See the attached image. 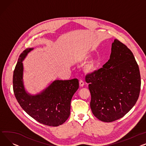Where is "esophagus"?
Returning <instances> with one entry per match:
<instances>
[{"mask_svg":"<svg viewBox=\"0 0 146 146\" xmlns=\"http://www.w3.org/2000/svg\"><path fill=\"white\" fill-rule=\"evenodd\" d=\"M84 85V82H83V80H80L79 81V86H80V87H83Z\"/></svg>","mask_w":146,"mask_h":146,"instance_id":"34e87169","label":"esophagus"}]
</instances>
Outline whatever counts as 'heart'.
I'll use <instances>...</instances> for the list:
<instances>
[{
    "instance_id": "obj_1",
    "label": "heart",
    "mask_w": 146,
    "mask_h": 146,
    "mask_svg": "<svg viewBox=\"0 0 146 146\" xmlns=\"http://www.w3.org/2000/svg\"><path fill=\"white\" fill-rule=\"evenodd\" d=\"M87 58L86 56H84L80 58V60L83 61L86 60ZM97 68V60L95 58H93L89 62H87V63L84 66V69L86 71L89 73H92L96 70Z\"/></svg>"
}]
</instances>
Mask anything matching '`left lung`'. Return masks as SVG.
Instances as JSON below:
<instances>
[{"mask_svg":"<svg viewBox=\"0 0 146 146\" xmlns=\"http://www.w3.org/2000/svg\"><path fill=\"white\" fill-rule=\"evenodd\" d=\"M86 81L89 84L92 113L104 122L123 117L139 97V66L131 51L117 39L112 43L108 62L101 69L87 74Z\"/></svg>","mask_w":146,"mask_h":146,"instance_id":"left-lung-1","label":"left lung"}]
</instances>
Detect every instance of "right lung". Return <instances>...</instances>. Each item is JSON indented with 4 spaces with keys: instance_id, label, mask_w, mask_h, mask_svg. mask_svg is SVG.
Masks as SVG:
<instances>
[{
    "instance_id": "obj_1",
    "label": "right lung",
    "mask_w": 146,
    "mask_h": 146,
    "mask_svg": "<svg viewBox=\"0 0 146 146\" xmlns=\"http://www.w3.org/2000/svg\"><path fill=\"white\" fill-rule=\"evenodd\" d=\"M33 48H28L19 56L13 76L16 99L22 108L32 118L43 124L58 126L63 124L70 113V102L79 89V80H56L40 93L32 95L25 90L23 60Z\"/></svg>"
}]
</instances>
